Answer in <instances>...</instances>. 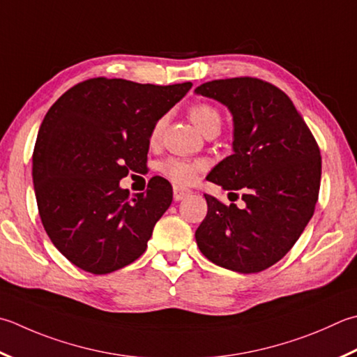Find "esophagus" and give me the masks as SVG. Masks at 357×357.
I'll list each match as a JSON object with an SVG mask.
<instances>
[{
	"label": "esophagus",
	"instance_id": "esophagus-1",
	"mask_svg": "<svg viewBox=\"0 0 357 357\" xmlns=\"http://www.w3.org/2000/svg\"><path fill=\"white\" fill-rule=\"evenodd\" d=\"M190 193H192V192H190V190H185V188H179V187H174V188H173V198H174V201L184 199V198H187Z\"/></svg>",
	"mask_w": 357,
	"mask_h": 357
}]
</instances>
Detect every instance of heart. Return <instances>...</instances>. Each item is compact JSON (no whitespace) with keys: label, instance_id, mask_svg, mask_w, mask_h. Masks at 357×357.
Instances as JSON below:
<instances>
[{"label":"heart","instance_id":"heart-1","mask_svg":"<svg viewBox=\"0 0 357 357\" xmlns=\"http://www.w3.org/2000/svg\"><path fill=\"white\" fill-rule=\"evenodd\" d=\"M188 116H190L192 122L197 125V128L206 135V132L221 128V114L211 103H195L193 107L188 109ZM165 125V117H160L159 121L153 125L150 131V142L156 144L160 135H162ZM204 169V164L199 160H190L184 158H169L159 164V172L164 174L167 179L178 185H188L197 179L198 173Z\"/></svg>","mask_w":357,"mask_h":357}]
</instances>
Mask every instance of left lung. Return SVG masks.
Here are the masks:
<instances>
[{
	"mask_svg": "<svg viewBox=\"0 0 357 357\" xmlns=\"http://www.w3.org/2000/svg\"><path fill=\"white\" fill-rule=\"evenodd\" d=\"M195 93L232 113L234 155L207 179L230 193L241 190L244 201L240 208L204 195L198 248L212 263L241 274L268 269L289 252L314 215L322 174L319 145L289 97L268 82L212 80Z\"/></svg>",
	"mask_w": 357,
	"mask_h": 357,
	"instance_id": "obj_1",
	"label": "left lung"
}]
</instances>
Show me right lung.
Here are the masks:
<instances>
[{"label":"right lung","instance_id":"right-lung-1","mask_svg":"<svg viewBox=\"0 0 357 357\" xmlns=\"http://www.w3.org/2000/svg\"><path fill=\"white\" fill-rule=\"evenodd\" d=\"M190 88L96 77L49 108L32 155L35 197L47 236L77 268L109 274L145 252L172 185L153 176L130 197L119 181L144 169L153 125Z\"/></svg>","mask_w":357,"mask_h":357}]
</instances>
